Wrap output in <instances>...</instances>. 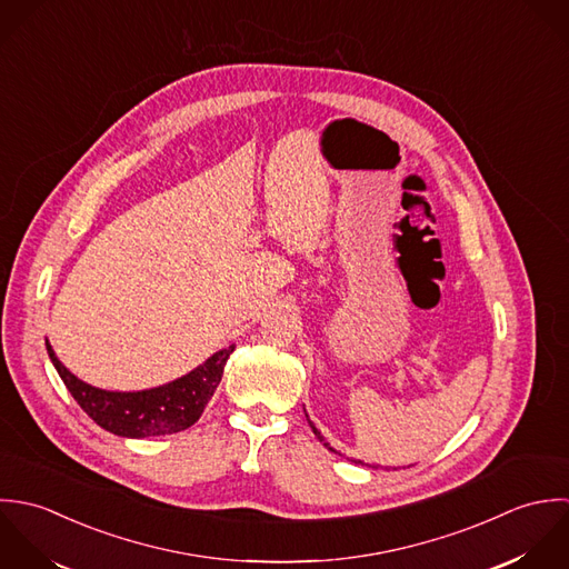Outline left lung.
Instances as JSON below:
<instances>
[{"label":"left lung","instance_id":"left-lung-1","mask_svg":"<svg viewBox=\"0 0 569 569\" xmlns=\"http://www.w3.org/2000/svg\"><path fill=\"white\" fill-rule=\"evenodd\" d=\"M310 427H312V431H315V436H317V438H319V440H323V438H321V433H319V431H317V429H315V425H312V422H310ZM326 447H328V445H326ZM330 451H335V449H330ZM335 453H337V451H335ZM358 463H362V461H358Z\"/></svg>","mask_w":569,"mask_h":569}]
</instances>
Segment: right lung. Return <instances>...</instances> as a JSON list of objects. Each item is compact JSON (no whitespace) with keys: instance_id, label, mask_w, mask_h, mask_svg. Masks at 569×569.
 <instances>
[{"instance_id":"obj_1","label":"right lung","mask_w":569,"mask_h":569,"mask_svg":"<svg viewBox=\"0 0 569 569\" xmlns=\"http://www.w3.org/2000/svg\"><path fill=\"white\" fill-rule=\"evenodd\" d=\"M48 356L57 367L61 380L66 382L72 398L79 407L106 431L122 438H153L169 436L189 429L196 425L213 398L227 365L228 356L234 345L213 353L204 365L193 369L191 373L136 393L103 391L92 385H86L77 376H72L61 360L54 356L50 342H46Z\"/></svg>"}]
</instances>
